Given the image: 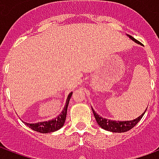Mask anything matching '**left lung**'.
Returning <instances> with one entry per match:
<instances>
[{"label":"left lung","mask_w":159,"mask_h":159,"mask_svg":"<svg viewBox=\"0 0 159 159\" xmlns=\"http://www.w3.org/2000/svg\"><path fill=\"white\" fill-rule=\"evenodd\" d=\"M129 37L133 40V41L137 42V43H140V42L134 39L133 36H129ZM92 111H93V115H94V117H95V119H96L97 123H98V124H99L102 129H104L106 130H108V131H111V132H115V133H123V132H127V131H129V129H131L132 128H134V127L136 125L137 123L140 122V120L142 118V117L144 116V114L146 112V111H144V113L141 114L139 117H137L136 119L132 120V121H123V122H121V121H112V120L103 118V117H100V116L93 111V108H92Z\"/></svg>","instance_id":"obj_1"}]
</instances>
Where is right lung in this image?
<instances>
[{
  "mask_svg": "<svg viewBox=\"0 0 159 159\" xmlns=\"http://www.w3.org/2000/svg\"><path fill=\"white\" fill-rule=\"evenodd\" d=\"M72 95V93H70L68 97H67V100H66V106L64 107V110L62 111V112L59 115L58 117H55L54 119L50 120L48 122H41V123H27L25 124L27 126H29L31 129L37 131L39 133H51V132H54L56 130L59 129L60 128H62L65 121L66 118V113H67V107L69 105V101L70 97Z\"/></svg>",
  "mask_w": 159,
  "mask_h": 159,
  "instance_id": "1",
  "label": "right lung"
}]
</instances>
